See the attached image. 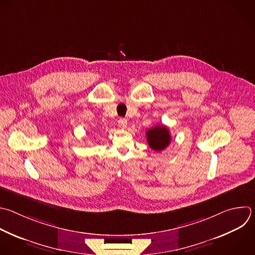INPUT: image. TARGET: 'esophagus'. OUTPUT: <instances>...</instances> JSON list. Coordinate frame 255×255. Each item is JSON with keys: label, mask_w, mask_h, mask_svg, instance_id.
<instances>
[{"label": "esophagus", "mask_w": 255, "mask_h": 255, "mask_svg": "<svg viewBox=\"0 0 255 255\" xmlns=\"http://www.w3.org/2000/svg\"><path fill=\"white\" fill-rule=\"evenodd\" d=\"M118 125H119L120 128L125 129V128L127 127V120L124 119V118H120V119L118 120Z\"/></svg>", "instance_id": "34e87169"}]
</instances>
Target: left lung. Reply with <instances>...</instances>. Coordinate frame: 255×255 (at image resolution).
Returning <instances> with one entry per match:
<instances>
[{
	"label": "left lung",
	"instance_id": "8db88e82",
	"mask_svg": "<svg viewBox=\"0 0 255 255\" xmlns=\"http://www.w3.org/2000/svg\"><path fill=\"white\" fill-rule=\"evenodd\" d=\"M147 142L149 147L155 151L164 150L171 142V135L169 133V129L162 126H155L146 132Z\"/></svg>",
	"mask_w": 255,
	"mask_h": 255
}]
</instances>
